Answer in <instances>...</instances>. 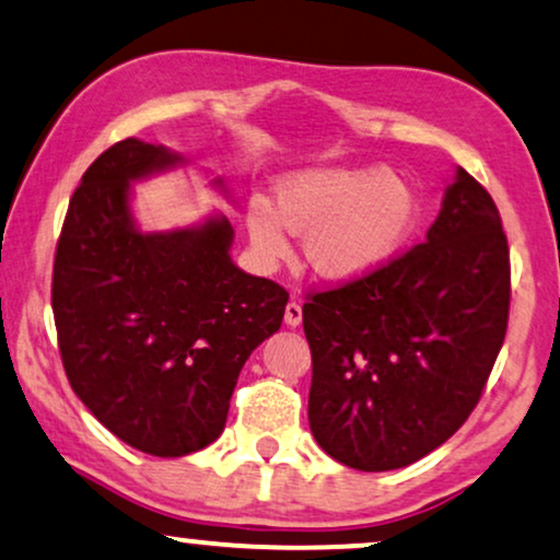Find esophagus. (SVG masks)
<instances>
[{
    "label": "esophagus",
    "instance_id": "34e87169",
    "mask_svg": "<svg viewBox=\"0 0 560 560\" xmlns=\"http://www.w3.org/2000/svg\"><path fill=\"white\" fill-rule=\"evenodd\" d=\"M284 323L289 327H296L302 323V304L300 302H289L287 312H284Z\"/></svg>",
    "mask_w": 560,
    "mask_h": 560
}]
</instances>
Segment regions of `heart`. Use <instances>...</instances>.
<instances>
[{"mask_svg": "<svg viewBox=\"0 0 560 560\" xmlns=\"http://www.w3.org/2000/svg\"><path fill=\"white\" fill-rule=\"evenodd\" d=\"M279 207L256 197L248 207L253 243L266 256L289 250V233H307L304 258L327 281L374 271L412 228L417 202L382 168H323L279 184Z\"/></svg>", "mask_w": 560, "mask_h": 560, "instance_id": "b5f03b06", "label": "heart"}]
</instances>
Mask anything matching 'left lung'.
<instances>
[{
  "label": "left lung",
  "instance_id": "1",
  "mask_svg": "<svg viewBox=\"0 0 560 560\" xmlns=\"http://www.w3.org/2000/svg\"><path fill=\"white\" fill-rule=\"evenodd\" d=\"M510 245L491 194L458 168L424 243L302 307L310 428L358 471L443 445L479 405L510 319Z\"/></svg>",
  "mask_w": 560,
  "mask_h": 560
}]
</instances>
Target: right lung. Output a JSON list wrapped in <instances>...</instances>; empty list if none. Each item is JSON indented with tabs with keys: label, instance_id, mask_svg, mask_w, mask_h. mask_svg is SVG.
Listing matches in <instances>:
<instances>
[{
	"label": "right lung",
	"instance_id": "1",
	"mask_svg": "<svg viewBox=\"0 0 560 560\" xmlns=\"http://www.w3.org/2000/svg\"><path fill=\"white\" fill-rule=\"evenodd\" d=\"M178 161L138 138L107 148L73 191L50 287L71 389L119 441L159 458L218 441L243 363L289 302L230 260L228 218L148 235L132 225L130 182Z\"/></svg>",
	"mask_w": 560,
	"mask_h": 560
}]
</instances>
